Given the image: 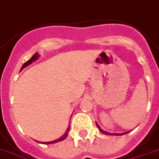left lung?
<instances>
[{
	"mask_svg": "<svg viewBox=\"0 0 159 159\" xmlns=\"http://www.w3.org/2000/svg\"><path fill=\"white\" fill-rule=\"evenodd\" d=\"M96 125H97V127H98V129H100V131H102V133L107 134V135H111V134H110V133H109V132H105V131H102V129H101V128H100V126H99V125H98V124H97V123H96ZM114 134H116V135H117V133H114ZM124 134H126V132H125V133H124ZM124 134H119V135H124Z\"/></svg>",
	"mask_w": 159,
	"mask_h": 159,
	"instance_id": "left-lung-1",
	"label": "left lung"
}]
</instances>
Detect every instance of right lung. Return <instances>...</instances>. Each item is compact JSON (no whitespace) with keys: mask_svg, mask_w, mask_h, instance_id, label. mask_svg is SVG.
Masks as SVG:
<instances>
[{"mask_svg":"<svg viewBox=\"0 0 159 159\" xmlns=\"http://www.w3.org/2000/svg\"><path fill=\"white\" fill-rule=\"evenodd\" d=\"M38 57H39L38 54H37V53H35L34 56L31 57V58H30L29 61H26L25 63H24V64L22 65V67H21V69H20V70H21L22 69H24V68H25V67H27V66H28V65H30V63H32L33 61H35V60H37V58H38ZM69 130H70V129H68V130H67V132H66V133L64 134V135H63V136H62L61 138H60V139H57V140H55V141H51V142H45V143H44V144H46V143H57V142H60V141H62V140H64V139H65L66 138H67V136H68V132H69Z\"/></svg>","mask_w":159,"mask_h":159,"instance_id":"right-lung-1","label":"right lung"}]
</instances>
